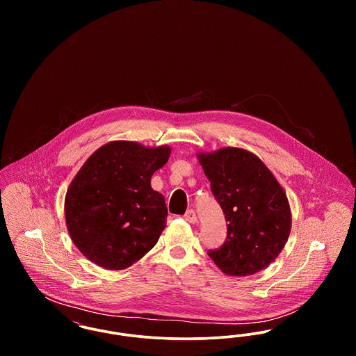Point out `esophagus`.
Masks as SVG:
<instances>
[{
	"label": "esophagus",
	"instance_id": "1",
	"mask_svg": "<svg viewBox=\"0 0 356 356\" xmlns=\"http://www.w3.org/2000/svg\"><path fill=\"white\" fill-rule=\"evenodd\" d=\"M184 219L191 224H196L197 222V216H196V212L193 209H189L186 211V215H184Z\"/></svg>",
	"mask_w": 356,
	"mask_h": 356
}]
</instances>
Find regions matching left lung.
<instances>
[{
  "label": "left lung",
  "mask_w": 356,
  "mask_h": 356,
  "mask_svg": "<svg viewBox=\"0 0 356 356\" xmlns=\"http://www.w3.org/2000/svg\"><path fill=\"white\" fill-rule=\"evenodd\" d=\"M197 160L228 221L224 245L209 251V257L229 276H250L267 268L291 232V208L283 186L256 154L243 148L199 152Z\"/></svg>",
  "instance_id": "obj_1"
}]
</instances>
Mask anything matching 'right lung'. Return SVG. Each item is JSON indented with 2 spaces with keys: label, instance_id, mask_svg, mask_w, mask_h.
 <instances>
[{
  "label": "right lung",
  "instance_id": "add662e5",
  "mask_svg": "<svg viewBox=\"0 0 356 356\" xmlns=\"http://www.w3.org/2000/svg\"><path fill=\"white\" fill-rule=\"evenodd\" d=\"M170 147L116 140L92 153L65 195L69 235L88 260L125 270L148 254L165 228L164 196L151 186Z\"/></svg>",
  "mask_w": 356,
  "mask_h": 356
}]
</instances>
